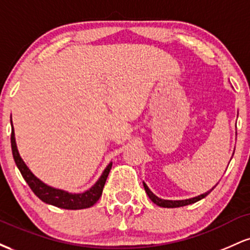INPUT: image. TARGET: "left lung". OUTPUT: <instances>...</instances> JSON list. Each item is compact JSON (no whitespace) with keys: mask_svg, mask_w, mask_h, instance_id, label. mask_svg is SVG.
<instances>
[{"mask_svg":"<svg viewBox=\"0 0 250 250\" xmlns=\"http://www.w3.org/2000/svg\"><path fill=\"white\" fill-rule=\"evenodd\" d=\"M143 187H145V190L147 195L149 196V199H150L155 205L160 206V207H163V208H177V207H183V206H188V205H191V203H195L197 202V201H200L201 199H203V197H206L207 195L210 193L211 190L207 191V193L205 194H201L199 196L196 197H193V199H188V200H176V201H171V200H163V199H160V197H157L156 195H155L153 191L150 190V189L148 188V186L146 185L145 182H143Z\"/></svg>","mask_w":250,"mask_h":250,"instance_id":"obj_1","label":"left lung"}]
</instances>
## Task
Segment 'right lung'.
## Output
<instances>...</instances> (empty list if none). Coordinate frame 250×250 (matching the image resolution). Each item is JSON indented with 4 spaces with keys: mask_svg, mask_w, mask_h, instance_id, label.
I'll list each match as a JSON object with an SVG mask.
<instances>
[{
    "mask_svg": "<svg viewBox=\"0 0 250 250\" xmlns=\"http://www.w3.org/2000/svg\"><path fill=\"white\" fill-rule=\"evenodd\" d=\"M11 122V121H10ZM10 142H11V150H13V157L14 161H15L17 168L21 171L22 176L25 180V182L28 183L31 190L34 191V194L39 197L40 200H42L43 202L48 203V205L55 206V207L63 208V209H71V210H75V209H84L89 208L91 206H94L99 201L100 197L102 195L103 187H104V183L107 181V177L110 171L111 166L113 163H109L107 168L104 169L101 177L97 180V182L89 190L84 191L81 194H71L68 191L61 190V189H56L53 187H49L45 183H43L41 180H39L37 177L30 171V169L25 166L23 160L20 156L19 150H17L16 142H15V133H14V127L13 122H11V136H10Z\"/></svg>",
    "mask_w": 250,
    "mask_h": 250,
    "instance_id": "right-lung-1",
    "label": "right lung"
}]
</instances>
